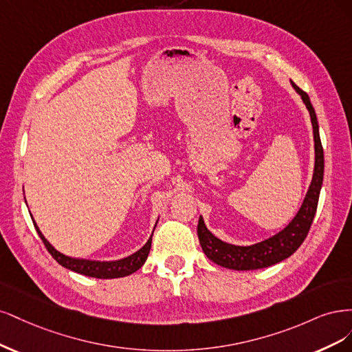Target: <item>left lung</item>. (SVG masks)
Returning <instances> with one entry per match:
<instances>
[{"label": "left lung", "mask_w": 352, "mask_h": 352, "mask_svg": "<svg viewBox=\"0 0 352 352\" xmlns=\"http://www.w3.org/2000/svg\"><path fill=\"white\" fill-rule=\"evenodd\" d=\"M292 87L297 90V94L301 96L302 102L307 107L311 118L313 134H314V173L311 184L309 187L307 195L302 201V205L288 226H285L276 235L267 238V240L257 243L253 245H232L228 243L221 241L219 238L214 236L208 228L203 218L200 217L197 225V235L199 241L205 254L222 267L232 269V270H254L263 269L272 265H276L282 260L288 258L292 253L298 250V247L307 236L314 214L317 210V203H319L320 188L323 183V171H324V156L323 147L319 134V124H317V117L314 108L310 102L309 95L301 90L296 83L291 82Z\"/></svg>", "instance_id": "1"}]
</instances>
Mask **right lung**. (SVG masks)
Masks as SVG:
<instances>
[{"mask_svg":"<svg viewBox=\"0 0 352 352\" xmlns=\"http://www.w3.org/2000/svg\"><path fill=\"white\" fill-rule=\"evenodd\" d=\"M33 225L41 236L42 243L47 247V250L50 252V254L58 262L61 266H64L65 269H70L73 272H77V274H82L85 276H90V278H99V279H114V278H122L134 274L135 270H139L144 262L147 256H149L151 252V245H152V235L147 243L140 248L139 252H135L134 254L124 257L120 260H116V262H98V260H85V258H73L65 256L63 253H60L58 250L48 243L47 238L42 235V232L39 231L38 225L33 221Z\"/></svg>","mask_w":352,"mask_h":352,"instance_id":"1","label":"right lung"}]
</instances>
